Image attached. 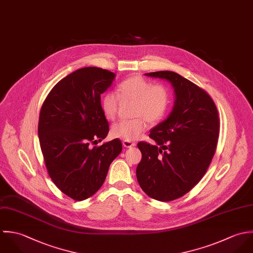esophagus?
Returning <instances> with one entry per match:
<instances>
[{
	"instance_id": "34e87169",
	"label": "esophagus",
	"mask_w": 253,
	"mask_h": 253,
	"mask_svg": "<svg viewBox=\"0 0 253 253\" xmlns=\"http://www.w3.org/2000/svg\"><path fill=\"white\" fill-rule=\"evenodd\" d=\"M122 144H123V146H124L125 148H132V147H135V146H136L135 143H133V142H131V141H125V140L122 142Z\"/></svg>"
}]
</instances>
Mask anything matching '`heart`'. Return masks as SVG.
Masks as SVG:
<instances>
[{
  "label": "heart",
  "instance_id": "b5f03b06",
  "mask_svg": "<svg viewBox=\"0 0 253 253\" xmlns=\"http://www.w3.org/2000/svg\"><path fill=\"white\" fill-rule=\"evenodd\" d=\"M122 102H134L132 120L116 123L111 135L125 141L137 140L148 128V121L156 124L167 114L171 102L169 89L163 84H154L142 76H132L122 81L116 94L108 93L102 99V110L109 120H114Z\"/></svg>",
  "mask_w": 253,
  "mask_h": 253
}]
</instances>
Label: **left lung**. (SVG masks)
<instances>
[{
	"label": "left lung",
	"mask_w": 253,
	"mask_h": 253,
	"mask_svg": "<svg viewBox=\"0 0 253 253\" xmlns=\"http://www.w3.org/2000/svg\"><path fill=\"white\" fill-rule=\"evenodd\" d=\"M146 75L168 80L176 101L169 117L152 128L150 138L154 144L138 143L142 159L136 174L150 198L170 202L189 193L206 173L217 148L219 114L212 98L178 73Z\"/></svg>",
	"instance_id": "1"
}]
</instances>
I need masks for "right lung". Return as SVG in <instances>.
<instances>
[{
  "mask_svg": "<svg viewBox=\"0 0 253 253\" xmlns=\"http://www.w3.org/2000/svg\"><path fill=\"white\" fill-rule=\"evenodd\" d=\"M114 77L99 67L80 68L56 83L41 107L38 135L49 176L77 202L100 190L110 163L122 151L119 139L93 147L109 131L101 95Z\"/></svg>",
  "mask_w": 253,
  "mask_h": 253,
  "instance_id": "obj_1",
  "label": "right lung"
}]
</instances>
